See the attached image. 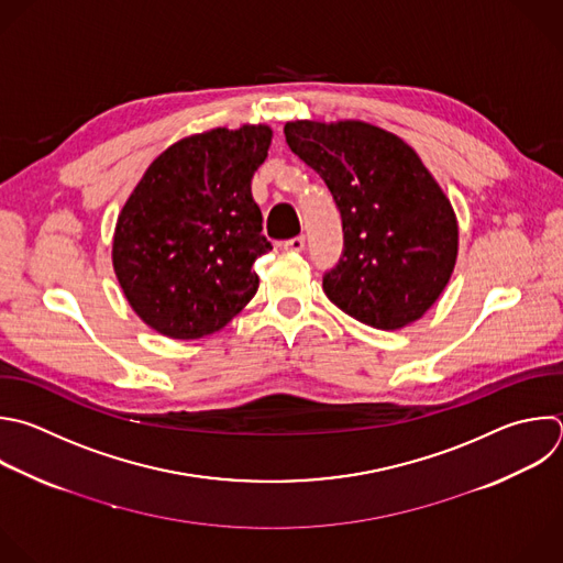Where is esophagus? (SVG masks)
<instances>
[{
    "instance_id": "esophagus-1",
    "label": "esophagus",
    "mask_w": 563,
    "mask_h": 563,
    "mask_svg": "<svg viewBox=\"0 0 563 563\" xmlns=\"http://www.w3.org/2000/svg\"><path fill=\"white\" fill-rule=\"evenodd\" d=\"M285 252H302L305 250V236H294L283 243Z\"/></svg>"
}]
</instances>
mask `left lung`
Here are the masks:
<instances>
[{
	"label": "left lung",
	"mask_w": 563,
	"mask_h": 563,
	"mask_svg": "<svg viewBox=\"0 0 563 563\" xmlns=\"http://www.w3.org/2000/svg\"><path fill=\"white\" fill-rule=\"evenodd\" d=\"M285 139L340 210L344 247L322 276L327 298L385 331L422 318L453 274L457 219L416 150L364 121H289Z\"/></svg>",
	"instance_id": "obj_1"
}]
</instances>
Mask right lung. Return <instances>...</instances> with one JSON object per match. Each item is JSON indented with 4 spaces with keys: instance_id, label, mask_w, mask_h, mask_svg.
Here are the masks:
<instances>
[{
    "instance_id": "obj_1",
    "label": "right lung",
    "mask_w": 563,
    "mask_h": 563,
    "mask_svg": "<svg viewBox=\"0 0 563 563\" xmlns=\"http://www.w3.org/2000/svg\"><path fill=\"white\" fill-rule=\"evenodd\" d=\"M272 130L192 134L158 154L125 201L112 243L119 285L158 333L195 340L223 329L256 294L263 236L252 176Z\"/></svg>"
}]
</instances>
